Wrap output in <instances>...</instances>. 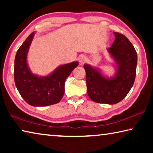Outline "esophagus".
I'll list each match as a JSON object with an SVG mask.
<instances>
[{
    "label": "esophagus",
    "instance_id": "esophagus-1",
    "mask_svg": "<svg viewBox=\"0 0 153 153\" xmlns=\"http://www.w3.org/2000/svg\"><path fill=\"white\" fill-rule=\"evenodd\" d=\"M86 61V56L84 55H80L79 56V62L80 64H84L85 62Z\"/></svg>",
    "mask_w": 153,
    "mask_h": 153
}]
</instances>
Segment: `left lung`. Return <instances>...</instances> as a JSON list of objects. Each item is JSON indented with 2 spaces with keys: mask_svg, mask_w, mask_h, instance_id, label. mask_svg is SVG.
<instances>
[{
  "mask_svg": "<svg viewBox=\"0 0 153 153\" xmlns=\"http://www.w3.org/2000/svg\"><path fill=\"white\" fill-rule=\"evenodd\" d=\"M115 39L107 50L117 63L118 69L113 78L107 79L88 65H84L87 92L93 101L113 105L122 100L135 80L137 53L132 44L125 36L114 32Z\"/></svg>",
  "mask_w": 153,
  "mask_h": 153,
  "instance_id": "obj_1",
  "label": "left lung"
}]
</instances>
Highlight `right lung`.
<instances>
[{
	"label": "right lung",
	"instance_id": "right-lung-1",
	"mask_svg": "<svg viewBox=\"0 0 153 153\" xmlns=\"http://www.w3.org/2000/svg\"><path fill=\"white\" fill-rule=\"evenodd\" d=\"M34 36L32 32L24 41L15 59L14 79L20 95L28 104L44 107L58 103L65 92V82L78 62L63 65L46 77H38L30 71L27 64L28 49Z\"/></svg>",
	"mask_w": 153,
	"mask_h": 153
}]
</instances>
